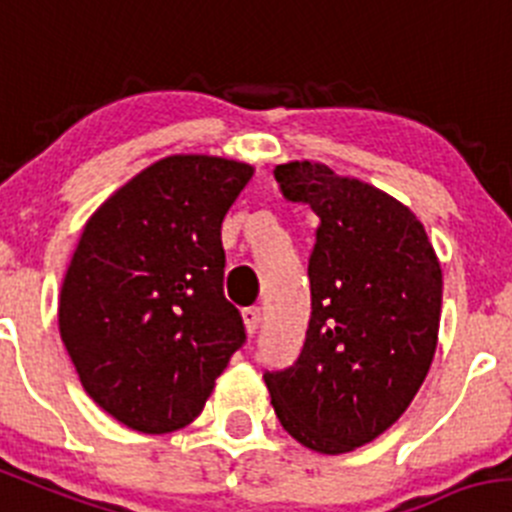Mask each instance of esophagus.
<instances>
[{
	"instance_id": "obj_1",
	"label": "esophagus",
	"mask_w": 512,
	"mask_h": 512,
	"mask_svg": "<svg viewBox=\"0 0 512 512\" xmlns=\"http://www.w3.org/2000/svg\"><path fill=\"white\" fill-rule=\"evenodd\" d=\"M243 322H246L248 335H256L261 325V307H246L243 309Z\"/></svg>"
}]
</instances>
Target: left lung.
<instances>
[{"label":"left lung","mask_w":512,"mask_h":512,"mask_svg":"<svg viewBox=\"0 0 512 512\" xmlns=\"http://www.w3.org/2000/svg\"><path fill=\"white\" fill-rule=\"evenodd\" d=\"M281 195L320 218L309 256L307 340L264 381L281 426L304 447L342 454L409 409L434 360L442 266L406 205L320 162L274 170Z\"/></svg>","instance_id":"left-lung-1"}]
</instances>
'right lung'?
I'll return each mask as SVG.
<instances>
[{"label": "right lung", "mask_w": 512, "mask_h": 512, "mask_svg": "<svg viewBox=\"0 0 512 512\" xmlns=\"http://www.w3.org/2000/svg\"><path fill=\"white\" fill-rule=\"evenodd\" d=\"M253 167L172 154L88 218L60 289L58 325L88 396L142 434L195 421L246 342L223 294L220 225Z\"/></svg>", "instance_id": "right-lung-1"}]
</instances>
